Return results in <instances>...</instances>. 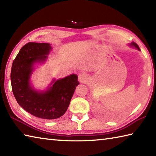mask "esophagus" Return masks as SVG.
Returning <instances> with one entry per match:
<instances>
[{"instance_id": "obj_1", "label": "esophagus", "mask_w": 156, "mask_h": 156, "mask_svg": "<svg viewBox=\"0 0 156 156\" xmlns=\"http://www.w3.org/2000/svg\"><path fill=\"white\" fill-rule=\"evenodd\" d=\"M78 80L80 83H85L87 80V76L84 74H80L78 76Z\"/></svg>"}]
</instances>
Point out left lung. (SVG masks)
<instances>
[{"label": "left lung", "mask_w": 156, "mask_h": 156, "mask_svg": "<svg viewBox=\"0 0 156 156\" xmlns=\"http://www.w3.org/2000/svg\"><path fill=\"white\" fill-rule=\"evenodd\" d=\"M129 45L130 46V47H132V48H136V49H137V50H139V51H140V48L139 47V46L137 45L135 42H131V43H130V44H129Z\"/></svg>", "instance_id": "obj_1"}]
</instances>
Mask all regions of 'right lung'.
I'll list each match as a JSON object with an SVG mask.
<instances>
[{"mask_svg":"<svg viewBox=\"0 0 156 156\" xmlns=\"http://www.w3.org/2000/svg\"><path fill=\"white\" fill-rule=\"evenodd\" d=\"M51 51L49 43L28 42L15 57L11 72L12 90L19 105L30 114L47 120L65 114L79 84L78 76L73 74L58 80L53 78L44 90L33 86L31 78L36 67L47 62Z\"/></svg>","mask_w":156,"mask_h":156,"instance_id":"1","label":"right lung"}]
</instances>
